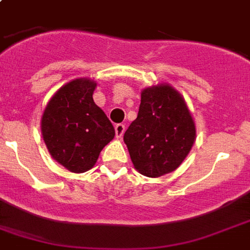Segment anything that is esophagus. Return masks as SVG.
Segmentation results:
<instances>
[{
    "label": "esophagus",
    "mask_w": 250,
    "mask_h": 250,
    "mask_svg": "<svg viewBox=\"0 0 250 250\" xmlns=\"http://www.w3.org/2000/svg\"><path fill=\"white\" fill-rule=\"evenodd\" d=\"M125 131V125L119 123V125H115V135H117L118 139H122V136H123Z\"/></svg>",
    "instance_id": "obj_1"
}]
</instances>
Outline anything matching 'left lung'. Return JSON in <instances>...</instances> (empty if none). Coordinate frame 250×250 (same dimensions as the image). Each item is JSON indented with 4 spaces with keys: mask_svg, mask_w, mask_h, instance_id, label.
I'll list each match as a JSON object with an SVG mask.
<instances>
[{
    "mask_svg": "<svg viewBox=\"0 0 250 250\" xmlns=\"http://www.w3.org/2000/svg\"><path fill=\"white\" fill-rule=\"evenodd\" d=\"M133 167L158 178L178 168L196 140V125L180 92L167 83L141 90L139 114L123 136Z\"/></svg>",
    "mask_w": 250,
    "mask_h": 250,
    "instance_id": "1",
    "label": "left lung"
}]
</instances>
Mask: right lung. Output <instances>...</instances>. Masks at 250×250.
<instances>
[{
  "instance_id": "add662e5",
  "label": "right lung",
  "mask_w": 250,
  "mask_h": 250,
  "mask_svg": "<svg viewBox=\"0 0 250 250\" xmlns=\"http://www.w3.org/2000/svg\"><path fill=\"white\" fill-rule=\"evenodd\" d=\"M96 80L79 78L62 85L45 106L41 135L54 161L71 172H85L113 140L115 131L93 101Z\"/></svg>"
}]
</instances>
